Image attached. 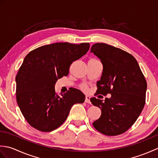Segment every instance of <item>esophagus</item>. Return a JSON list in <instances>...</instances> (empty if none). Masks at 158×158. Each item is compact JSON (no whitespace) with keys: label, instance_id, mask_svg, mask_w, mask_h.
Listing matches in <instances>:
<instances>
[{"label":"esophagus","instance_id":"obj_1","mask_svg":"<svg viewBox=\"0 0 158 158\" xmlns=\"http://www.w3.org/2000/svg\"><path fill=\"white\" fill-rule=\"evenodd\" d=\"M85 102L86 103H88V104L91 103V102H90V97H89V96H85Z\"/></svg>","mask_w":158,"mask_h":158}]
</instances>
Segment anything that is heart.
<instances>
[{"instance_id":"1","label":"heart","mask_w":158,"mask_h":158,"mask_svg":"<svg viewBox=\"0 0 158 158\" xmlns=\"http://www.w3.org/2000/svg\"><path fill=\"white\" fill-rule=\"evenodd\" d=\"M80 88H81V89L82 90H83V91H87L88 90V85H87L86 84H82L81 86H80Z\"/></svg>"}]
</instances>
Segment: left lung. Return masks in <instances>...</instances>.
Masks as SVG:
<instances>
[{
  "label": "left lung",
  "instance_id": "left-lung-1",
  "mask_svg": "<svg viewBox=\"0 0 158 158\" xmlns=\"http://www.w3.org/2000/svg\"><path fill=\"white\" fill-rule=\"evenodd\" d=\"M91 52L98 57L103 65L96 94H111L105 101L90 98L102 113L93 126L106 136L121 135L135 123L144 108L146 79L135 57L122 49L98 43L92 45Z\"/></svg>",
  "mask_w": 158,
  "mask_h": 158
}]
</instances>
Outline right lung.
<instances>
[{
	"label": "right lung",
	"instance_id": "right-lung-1",
	"mask_svg": "<svg viewBox=\"0 0 158 158\" xmlns=\"http://www.w3.org/2000/svg\"><path fill=\"white\" fill-rule=\"evenodd\" d=\"M89 43H56L32 50L25 57L15 77L16 100L28 123L41 132H51L65 122L76 103L85 95L76 88L60 96L55 83L67 76L71 64L85 55Z\"/></svg>",
	"mask_w": 158,
	"mask_h": 158
}]
</instances>
